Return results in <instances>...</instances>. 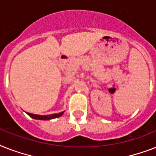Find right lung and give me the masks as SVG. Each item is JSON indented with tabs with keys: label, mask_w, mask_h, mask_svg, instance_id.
<instances>
[{
	"label": "right lung",
	"mask_w": 156,
	"mask_h": 156,
	"mask_svg": "<svg viewBox=\"0 0 156 156\" xmlns=\"http://www.w3.org/2000/svg\"><path fill=\"white\" fill-rule=\"evenodd\" d=\"M64 111L61 112V113L58 114H53V115H34V114L27 113L28 115H30V117L33 118V119H40V120H49V119H55V118L60 117L63 115Z\"/></svg>",
	"instance_id": "right-lung-1"
}]
</instances>
